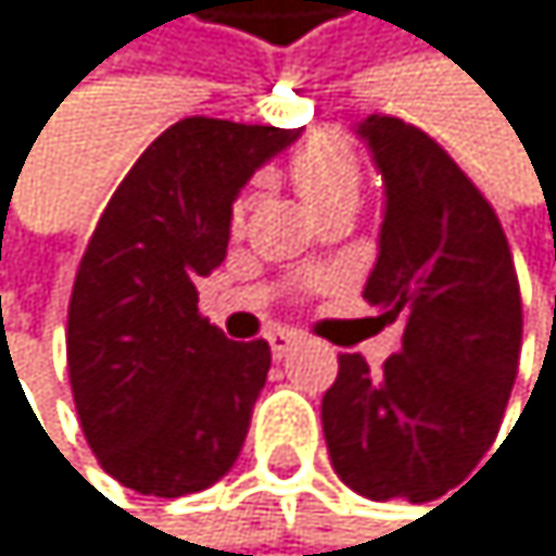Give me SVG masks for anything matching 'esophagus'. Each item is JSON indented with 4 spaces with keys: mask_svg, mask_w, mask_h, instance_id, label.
I'll list each match as a JSON object with an SVG mask.
<instances>
[{
    "mask_svg": "<svg viewBox=\"0 0 556 556\" xmlns=\"http://www.w3.org/2000/svg\"><path fill=\"white\" fill-rule=\"evenodd\" d=\"M266 340H269L273 356H287V353L300 343V333L290 330V327H273V330L266 333Z\"/></svg>",
    "mask_w": 556,
    "mask_h": 556,
    "instance_id": "obj_1",
    "label": "esophagus"
}]
</instances>
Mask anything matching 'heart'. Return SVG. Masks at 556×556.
<instances>
[{
    "instance_id": "b5f03b06",
    "label": "heart",
    "mask_w": 556,
    "mask_h": 556,
    "mask_svg": "<svg viewBox=\"0 0 556 556\" xmlns=\"http://www.w3.org/2000/svg\"><path fill=\"white\" fill-rule=\"evenodd\" d=\"M290 182L296 189V197L303 200V206L316 216L327 206L337 203H353L359 197V166L350 153V146L337 136H313L309 142H303L293 160H290ZM247 206L237 203L232 210V223H243Z\"/></svg>"
}]
</instances>
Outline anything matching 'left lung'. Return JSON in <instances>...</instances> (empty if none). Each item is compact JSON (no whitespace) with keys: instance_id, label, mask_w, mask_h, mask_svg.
I'll use <instances>...</instances> for the list:
<instances>
[{"instance_id":"obj_1","label":"left lung","mask_w":556,"mask_h":556,"mask_svg":"<svg viewBox=\"0 0 556 556\" xmlns=\"http://www.w3.org/2000/svg\"><path fill=\"white\" fill-rule=\"evenodd\" d=\"M383 179L377 263L363 300L400 346L370 374L340 356L324 396L337 477L370 501L427 504L494 443L517 380L520 287L497 213L417 126L367 116L353 126Z\"/></svg>"}]
</instances>
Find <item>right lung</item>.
<instances>
[{"label": "right lung", "instance_id": "add662e5", "mask_svg": "<svg viewBox=\"0 0 556 556\" xmlns=\"http://www.w3.org/2000/svg\"><path fill=\"white\" fill-rule=\"evenodd\" d=\"M296 139L179 119L96 223L70 300V383L92 454L136 494H200L243 451L269 346L229 343L200 316L197 283L226 260L240 189Z\"/></svg>", "mask_w": 556, "mask_h": 556}]
</instances>
